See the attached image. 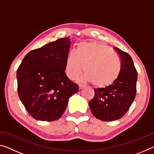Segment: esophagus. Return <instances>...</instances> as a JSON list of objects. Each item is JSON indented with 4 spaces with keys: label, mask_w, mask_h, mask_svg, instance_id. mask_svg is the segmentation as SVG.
<instances>
[{
    "label": "esophagus",
    "mask_w": 154,
    "mask_h": 154,
    "mask_svg": "<svg viewBox=\"0 0 154 154\" xmlns=\"http://www.w3.org/2000/svg\"><path fill=\"white\" fill-rule=\"evenodd\" d=\"M85 86L83 85H79V90H81V89H82V88H84Z\"/></svg>",
    "instance_id": "1"
}]
</instances>
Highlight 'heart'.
Returning a JSON list of instances; mask_svg holds the SVG:
<instances>
[{
    "instance_id": "1",
    "label": "heart",
    "mask_w": 154,
    "mask_h": 154,
    "mask_svg": "<svg viewBox=\"0 0 154 154\" xmlns=\"http://www.w3.org/2000/svg\"><path fill=\"white\" fill-rule=\"evenodd\" d=\"M83 80L96 87H105L118 77L121 71L119 56L110 47L95 42L80 43L75 53L69 54L66 72L70 79H76L83 71Z\"/></svg>"
}]
</instances>
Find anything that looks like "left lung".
<instances>
[{"instance_id":"obj_1","label":"left lung","mask_w":154,"mask_h":154,"mask_svg":"<svg viewBox=\"0 0 154 154\" xmlns=\"http://www.w3.org/2000/svg\"><path fill=\"white\" fill-rule=\"evenodd\" d=\"M121 60V71L115 82L106 88L94 89L89 106L94 116L102 121L122 118L133 103L137 92V71L126 52L114 48Z\"/></svg>"}]
</instances>
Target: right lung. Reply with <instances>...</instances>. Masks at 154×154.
<instances>
[{
  "mask_svg": "<svg viewBox=\"0 0 154 154\" xmlns=\"http://www.w3.org/2000/svg\"><path fill=\"white\" fill-rule=\"evenodd\" d=\"M70 46V37L46 44L28 52L18 67V95L35 119H58L66 110L69 98L78 92V85L64 71Z\"/></svg>",
  "mask_w": 154,
  "mask_h": 154,
  "instance_id": "right-lung-1",
  "label": "right lung"
}]
</instances>
